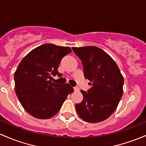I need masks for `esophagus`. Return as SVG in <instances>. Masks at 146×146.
<instances>
[{"mask_svg":"<svg viewBox=\"0 0 146 146\" xmlns=\"http://www.w3.org/2000/svg\"><path fill=\"white\" fill-rule=\"evenodd\" d=\"M74 90L75 91H79V89L78 87H74Z\"/></svg>","mask_w":146,"mask_h":146,"instance_id":"34e87169","label":"esophagus"}]
</instances>
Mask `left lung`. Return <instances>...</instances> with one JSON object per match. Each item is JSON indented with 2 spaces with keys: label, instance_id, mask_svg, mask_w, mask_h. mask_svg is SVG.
Returning a JSON list of instances; mask_svg holds the SVG:
<instances>
[{
  "label": "left lung",
  "instance_id": "1",
  "mask_svg": "<svg viewBox=\"0 0 146 146\" xmlns=\"http://www.w3.org/2000/svg\"><path fill=\"white\" fill-rule=\"evenodd\" d=\"M72 49L82 61L84 76L92 86L87 92L80 91L83 99L76 104V111L86 122H102L117 108L123 94V76L115 61L99 47Z\"/></svg>",
  "mask_w": 146,
  "mask_h": 146
}]
</instances>
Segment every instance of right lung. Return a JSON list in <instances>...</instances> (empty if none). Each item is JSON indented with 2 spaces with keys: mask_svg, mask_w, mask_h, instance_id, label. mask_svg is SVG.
<instances>
[{
  "mask_svg": "<svg viewBox=\"0 0 146 146\" xmlns=\"http://www.w3.org/2000/svg\"><path fill=\"white\" fill-rule=\"evenodd\" d=\"M71 52L69 47L44 44L31 51L21 61L15 73V92L23 108L33 117L48 119L59 112L69 94L68 84L53 83L52 76H61V59Z\"/></svg>",
  "mask_w": 146,
  "mask_h": 146,
  "instance_id": "right-lung-1",
  "label": "right lung"
}]
</instances>
